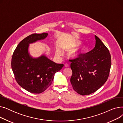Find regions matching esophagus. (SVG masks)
<instances>
[{
  "mask_svg": "<svg viewBox=\"0 0 123 123\" xmlns=\"http://www.w3.org/2000/svg\"><path fill=\"white\" fill-rule=\"evenodd\" d=\"M65 67L68 68V67H69V65H68V64H65Z\"/></svg>",
  "mask_w": 123,
  "mask_h": 123,
  "instance_id": "1",
  "label": "esophagus"
}]
</instances>
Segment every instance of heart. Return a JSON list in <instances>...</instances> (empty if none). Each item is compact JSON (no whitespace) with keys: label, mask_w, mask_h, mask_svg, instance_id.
<instances>
[{"label":"heart","mask_w":123,"mask_h":123,"mask_svg":"<svg viewBox=\"0 0 123 123\" xmlns=\"http://www.w3.org/2000/svg\"><path fill=\"white\" fill-rule=\"evenodd\" d=\"M81 43V42L78 39L69 41L64 44L63 49L65 50L68 51L79 46ZM84 49H85L84 50H83ZM89 48L88 45L86 44L83 45L79 48L69 52L68 53V57L72 59H78L87 55L89 52ZM56 54L57 55L60 56L61 55L60 51L57 50Z\"/></svg>","instance_id":"1"}]
</instances>
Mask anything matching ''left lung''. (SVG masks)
<instances>
[{
  "label": "left lung",
  "instance_id": "8db88e82",
  "mask_svg": "<svg viewBox=\"0 0 123 123\" xmlns=\"http://www.w3.org/2000/svg\"><path fill=\"white\" fill-rule=\"evenodd\" d=\"M95 37L94 48L71 63L70 82L74 91L81 95H90L101 88L107 81L111 69V57L108 49L97 36Z\"/></svg>",
  "mask_w": 123,
  "mask_h": 123
}]
</instances>
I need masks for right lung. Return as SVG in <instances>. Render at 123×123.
<instances>
[{
  "mask_svg": "<svg viewBox=\"0 0 123 123\" xmlns=\"http://www.w3.org/2000/svg\"><path fill=\"white\" fill-rule=\"evenodd\" d=\"M47 33L32 34L17 45L11 59V68L16 82L22 88L34 94H40L52 84L55 74L64 65L57 64L45 55L33 58L28 52L29 44L42 40Z\"/></svg>",
  "mask_w": 123,
  "mask_h": 123,
  "instance_id": "1",
  "label": "right lung"
}]
</instances>
